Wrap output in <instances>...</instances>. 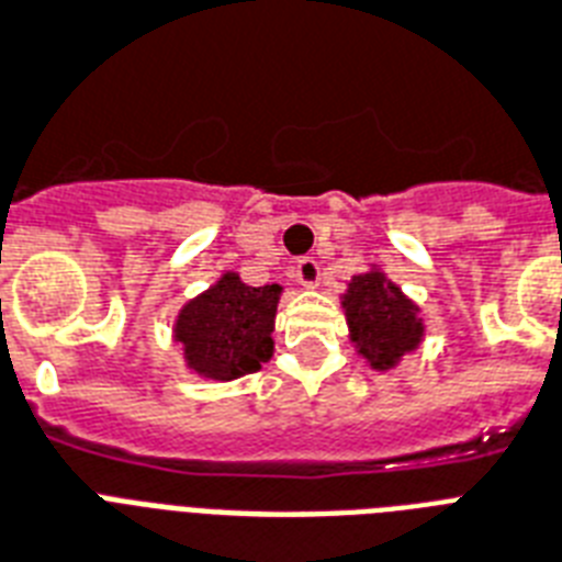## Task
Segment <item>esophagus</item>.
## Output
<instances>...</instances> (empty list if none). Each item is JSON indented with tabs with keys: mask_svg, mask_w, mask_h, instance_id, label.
<instances>
[{
	"mask_svg": "<svg viewBox=\"0 0 562 562\" xmlns=\"http://www.w3.org/2000/svg\"><path fill=\"white\" fill-rule=\"evenodd\" d=\"M294 280H297L300 285H306V289H315L317 282H321V265H317L315 256H303V259H297V265H294Z\"/></svg>",
	"mask_w": 562,
	"mask_h": 562,
	"instance_id": "34e87169",
	"label": "esophagus"
}]
</instances>
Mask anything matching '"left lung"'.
<instances>
[{
  "label": "left lung",
  "mask_w": 562,
  "mask_h": 562,
  "mask_svg": "<svg viewBox=\"0 0 562 562\" xmlns=\"http://www.w3.org/2000/svg\"><path fill=\"white\" fill-rule=\"evenodd\" d=\"M344 308L352 341L375 370L393 368L423 338L417 306L379 271L352 277Z\"/></svg>",
  "instance_id": "obj_1"
}]
</instances>
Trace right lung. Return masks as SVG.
<instances>
[{
	"mask_svg": "<svg viewBox=\"0 0 562 562\" xmlns=\"http://www.w3.org/2000/svg\"><path fill=\"white\" fill-rule=\"evenodd\" d=\"M280 285H247L224 273L210 291L180 312L175 338L187 350L189 368L206 379L229 382L254 373L273 352V317Z\"/></svg>",
	"mask_w": 562,
	"mask_h": 562,
	"instance_id": "obj_1",
	"label": "right lung"
}]
</instances>
